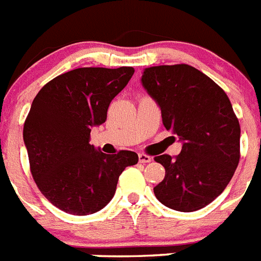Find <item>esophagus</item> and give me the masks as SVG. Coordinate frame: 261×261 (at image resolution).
<instances>
[{
  "instance_id": "obj_1",
  "label": "esophagus",
  "mask_w": 261,
  "mask_h": 261,
  "mask_svg": "<svg viewBox=\"0 0 261 261\" xmlns=\"http://www.w3.org/2000/svg\"><path fill=\"white\" fill-rule=\"evenodd\" d=\"M138 158H139V162H141V163H150L151 161H152V158L150 156V155H147V154H138Z\"/></svg>"
}]
</instances>
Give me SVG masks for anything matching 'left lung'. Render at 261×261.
I'll use <instances>...</instances> for the list:
<instances>
[{
    "mask_svg": "<svg viewBox=\"0 0 261 261\" xmlns=\"http://www.w3.org/2000/svg\"><path fill=\"white\" fill-rule=\"evenodd\" d=\"M142 83L161 106L166 130L183 142L176 156L154 158L166 170L155 196L168 208L198 211L224 191L240 159V124L229 98L186 63L146 67Z\"/></svg>",
    "mask_w": 261,
    "mask_h": 261,
    "instance_id": "left-lung-1",
    "label": "left lung"
}]
</instances>
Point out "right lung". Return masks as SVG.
Wrapping results in <instances>:
<instances>
[{"mask_svg": "<svg viewBox=\"0 0 261 261\" xmlns=\"http://www.w3.org/2000/svg\"><path fill=\"white\" fill-rule=\"evenodd\" d=\"M133 74L130 66L70 70L33 100L23 124L30 172L57 208L71 215L99 211L113 199L124 168L138 163L134 151L107 155L89 143L91 127L106 122L110 102Z\"/></svg>", "mask_w": 261, "mask_h": 261, "instance_id": "1", "label": "right lung"}]
</instances>
